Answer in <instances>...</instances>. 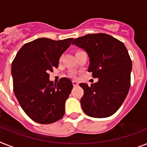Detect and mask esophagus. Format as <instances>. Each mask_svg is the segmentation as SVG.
<instances>
[{
    "instance_id": "34e87169",
    "label": "esophagus",
    "mask_w": 147,
    "mask_h": 147,
    "mask_svg": "<svg viewBox=\"0 0 147 147\" xmlns=\"http://www.w3.org/2000/svg\"><path fill=\"white\" fill-rule=\"evenodd\" d=\"M73 85H74V86H78V82L76 80H73Z\"/></svg>"
}]
</instances>
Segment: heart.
I'll use <instances>...</instances> for the list:
<instances>
[{
	"mask_svg": "<svg viewBox=\"0 0 147 147\" xmlns=\"http://www.w3.org/2000/svg\"><path fill=\"white\" fill-rule=\"evenodd\" d=\"M70 75H71V76H74V74H73V73H71V74H70Z\"/></svg>",
	"mask_w": 147,
	"mask_h": 147,
	"instance_id": "obj_1",
	"label": "heart"
}]
</instances>
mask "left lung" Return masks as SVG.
<instances>
[{
	"mask_svg": "<svg viewBox=\"0 0 147 147\" xmlns=\"http://www.w3.org/2000/svg\"><path fill=\"white\" fill-rule=\"evenodd\" d=\"M88 55V72L98 81L84 91L81 107L86 115L94 118L112 116L119 110L128 93L132 63L124 43L107 34H90L72 42Z\"/></svg>",
	"mask_w": 147,
	"mask_h": 147,
	"instance_id": "left-lung-1",
	"label": "left lung"
}]
</instances>
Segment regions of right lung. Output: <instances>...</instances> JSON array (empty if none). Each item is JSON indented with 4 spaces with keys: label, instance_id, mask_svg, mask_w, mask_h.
Masks as SVG:
<instances>
[{
    "label": "right lung",
    "instance_id": "right-lung-1",
    "mask_svg": "<svg viewBox=\"0 0 147 147\" xmlns=\"http://www.w3.org/2000/svg\"><path fill=\"white\" fill-rule=\"evenodd\" d=\"M72 40L37 39L23 45L13 61V91L24 112L34 122L50 124L65 114L72 82L63 77L54 84L49 81V73L58 67L60 57Z\"/></svg>",
    "mask_w": 147,
    "mask_h": 147
}]
</instances>
